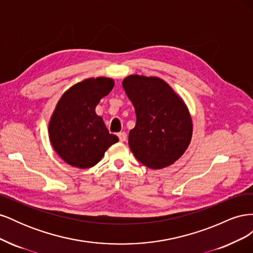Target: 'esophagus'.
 I'll use <instances>...</instances> for the list:
<instances>
[{
    "label": "esophagus",
    "mask_w": 253,
    "mask_h": 253,
    "mask_svg": "<svg viewBox=\"0 0 253 253\" xmlns=\"http://www.w3.org/2000/svg\"><path fill=\"white\" fill-rule=\"evenodd\" d=\"M118 138H119V140L121 142H125L126 140V132L118 133Z\"/></svg>",
    "instance_id": "1"
}]
</instances>
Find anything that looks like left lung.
<instances>
[{"label": "left lung", "instance_id": "left-lung-1", "mask_svg": "<svg viewBox=\"0 0 253 253\" xmlns=\"http://www.w3.org/2000/svg\"><path fill=\"white\" fill-rule=\"evenodd\" d=\"M136 113L128 145L137 160L150 169H163L185 153L192 137L187 105L163 79L131 75L122 82Z\"/></svg>", "mask_w": 253, "mask_h": 253}]
</instances>
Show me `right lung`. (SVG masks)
<instances>
[{
	"mask_svg": "<svg viewBox=\"0 0 253 253\" xmlns=\"http://www.w3.org/2000/svg\"><path fill=\"white\" fill-rule=\"evenodd\" d=\"M113 87L111 78H89L75 84L60 98L51 115L48 133L53 149L66 164L88 169L119 140L109 133L95 112L100 99L109 95Z\"/></svg>",
	"mask_w": 253,
	"mask_h": 253,
	"instance_id": "add662e5",
	"label": "right lung"
}]
</instances>
